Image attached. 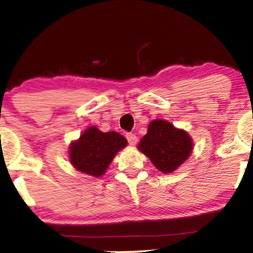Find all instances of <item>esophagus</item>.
I'll use <instances>...</instances> for the list:
<instances>
[{
    "instance_id": "obj_1",
    "label": "esophagus",
    "mask_w": 253,
    "mask_h": 253,
    "mask_svg": "<svg viewBox=\"0 0 253 253\" xmlns=\"http://www.w3.org/2000/svg\"><path fill=\"white\" fill-rule=\"evenodd\" d=\"M126 138L128 141V144H129V145H135L137 143V136L133 133L126 134Z\"/></svg>"
}]
</instances>
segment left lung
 Masks as SVG:
<instances>
[{
	"mask_svg": "<svg viewBox=\"0 0 253 253\" xmlns=\"http://www.w3.org/2000/svg\"><path fill=\"white\" fill-rule=\"evenodd\" d=\"M138 149L160 171L169 174L190 156L192 141L185 130L177 129L165 120L156 119L149 125L148 133L141 139Z\"/></svg>",
	"mask_w": 253,
	"mask_h": 253,
	"instance_id": "left-lung-1",
	"label": "left lung"
}]
</instances>
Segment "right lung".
<instances>
[{"instance_id": "1", "label": "right lung", "mask_w": 253, "mask_h": 253, "mask_svg": "<svg viewBox=\"0 0 253 253\" xmlns=\"http://www.w3.org/2000/svg\"><path fill=\"white\" fill-rule=\"evenodd\" d=\"M127 144L126 138L116 131L102 133L89 127L70 146L71 164L79 171L99 177L103 175L119 150Z\"/></svg>"}]
</instances>
